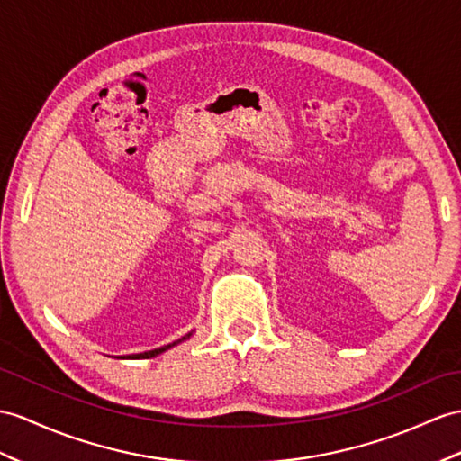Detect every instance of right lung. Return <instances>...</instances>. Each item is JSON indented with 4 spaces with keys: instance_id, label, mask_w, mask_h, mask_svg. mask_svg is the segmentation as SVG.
<instances>
[{
    "instance_id": "obj_1",
    "label": "right lung",
    "mask_w": 461,
    "mask_h": 461,
    "mask_svg": "<svg viewBox=\"0 0 461 461\" xmlns=\"http://www.w3.org/2000/svg\"><path fill=\"white\" fill-rule=\"evenodd\" d=\"M194 332L195 330H192V332H187L185 336H182V339L179 340H176V342H172V344H166V346H160V348H154V350H149V352H142V354H132V356H129V357H134V360H137V357H156V356H160V354H164L166 350H170V348H174V346H177V344H182V342H185V340H189L194 336Z\"/></svg>"
}]
</instances>
